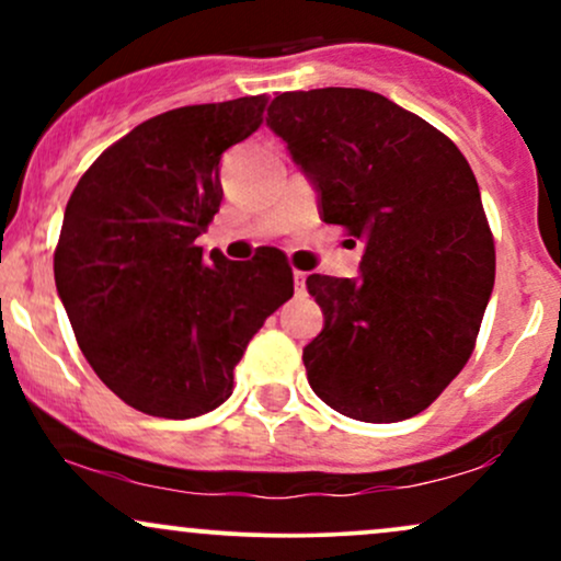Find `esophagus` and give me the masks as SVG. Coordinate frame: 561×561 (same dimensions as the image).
Wrapping results in <instances>:
<instances>
[{"label":"esophagus","instance_id":"esophagus-1","mask_svg":"<svg viewBox=\"0 0 561 561\" xmlns=\"http://www.w3.org/2000/svg\"><path fill=\"white\" fill-rule=\"evenodd\" d=\"M293 282H295V293H306V274L295 272L293 274Z\"/></svg>","mask_w":561,"mask_h":561}]
</instances>
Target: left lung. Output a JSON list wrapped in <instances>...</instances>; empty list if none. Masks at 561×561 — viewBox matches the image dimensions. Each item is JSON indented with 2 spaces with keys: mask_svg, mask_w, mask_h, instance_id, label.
I'll return each mask as SVG.
<instances>
[{
  "mask_svg": "<svg viewBox=\"0 0 561 561\" xmlns=\"http://www.w3.org/2000/svg\"><path fill=\"white\" fill-rule=\"evenodd\" d=\"M266 126L364 242L356 279L311 274L324 330L302 347L313 392L358 422L416 416L465 369L493 293L480 186L446 134L366 89L274 96Z\"/></svg>",
  "mask_w": 561,
  "mask_h": 561,
  "instance_id": "1",
  "label": "left lung"
}]
</instances>
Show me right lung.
Segmentation results:
<instances>
[{"label":"right lung","instance_id":"obj_1","mask_svg":"<svg viewBox=\"0 0 561 561\" xmlns=\"http://www.w3.org/2000/svg\"><path fill=\"white\" fill-rule=\"evenodd\" d=\"M266 96L176 107L107 147L76 184L55 285L81 353L121 401L192 420L231 396L244 347L282 302V250L205 259L221 205V156L263 124Z\"/></svg>","mask_w":561,"mask_h":561}]
</instances>
